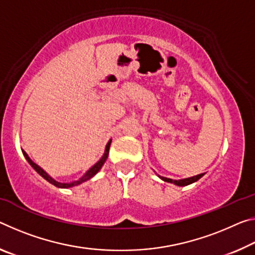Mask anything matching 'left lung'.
<instances>
[{
  "label": "left lung",
  "mask_w": 255,
  "mask_h": 255,
  "mask_svg": "<svg viewBox=\"0 0 255 255\" xmlns=\"http://www.w3.org/2000/svg\"><path fill=\"white\" fill-rule=\"evenodd\" d=\"M157 176H159L160 179H162L163 181H167V183L175 184L177 186H187L189 184L195 183V181H197L200 178H202V177L204 176V173H200V175L189 177V178H184V179H178V180H173L171 178H167V177H162V176H160V175H157Z\"/></svg>",
  "instance_id": "1"
}]
</instances>
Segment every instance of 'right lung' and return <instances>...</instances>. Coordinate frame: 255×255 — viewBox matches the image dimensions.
<instances>
[{"label": "right lung", "mask_w": 255, "mask_h": 255, "mask_svg": "<svg viewBox=\"0 0 255 255\" xmlns=\"http://www.w3.org/2000/svg\"><path fill=\"white\" fill-rule=\"evenodd\" d=\"M111 142H112V139H110L108 142V144H107V146H106V149H104V153H103V155H102V157H101V159L98 161V162H96L94 165H92V167L88 169V170L84 173V175L80 177V178L78 179V180H74V181H70V183H60V181H56L55 179H53L52 178V177L48 175V173L44 170L43 168H40L38 164H36L33 160L30 159L29 156H28V154L27 153L23 151L22 149V154H23V156L26 157V160L28 161V163H29L31 167L34 168V170L38 173L39 176H42L44 179L45 180H47L48 183H51L52 185H54V186H56V187H59V188H70V187H74V186H78V185H80V184H83L84 181H86V180H88V179H91L92 177H94L96 173H98L100 170H101V168L103 167V164L106 163V161H107V159H108V155H109V148H110V145H111Z\"/></svg>", "instance_id": "add662e5"}]
</instances>
